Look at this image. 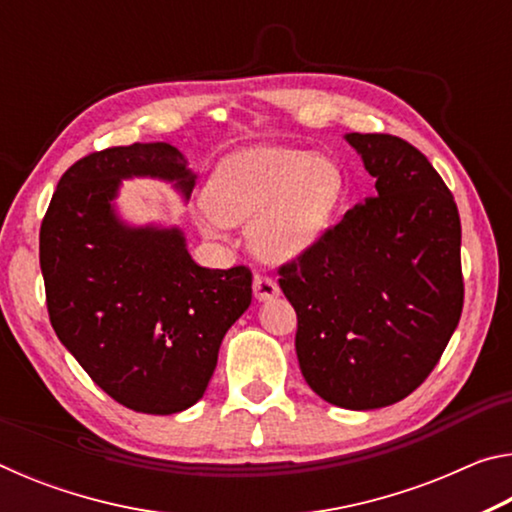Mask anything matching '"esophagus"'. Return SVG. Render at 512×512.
<instances>
[{"label": "esophagus", "mask_w": 512, "mask_h": 512, "mask_svg": "<svg viewBox=\"0 0 512 512\" xmlns=\"http://www.w3.org/2000/svg\"><path fill=\"white\" fill-rule=\"evenodd\" d=\"M253 293H255V298H257L259 302H264V300H273V298L280 296V287H277V282L271 280V277L255 275V280H253Z\"/></svg>", "instance_id": "obj_1"}]
</instances>
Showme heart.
<instances>
[{
	"label": "heart",
	"mask_w": 512,
	"mask_h": 512,
	"mask_svg": "<svg viewBox=\"0 0 512 512\" xmlns=\"http://www.w3.org/2000/svg\"><path fill=\"white\" fill-rule=\"evenodd\" d=\"M343 171L334 160L291 146H250L232 153L205 187L203 232L248 225V241L266 262H289L314 244L339 207Z\"/></svg>",
	"instance_id": "obj_1"
}]
</instances>
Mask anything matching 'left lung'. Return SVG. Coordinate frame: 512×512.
Here are the masks:
<instances>
[{
	"label": "left lung",
	"instance_id": "obj_1",
	"mask_svg": "<svg viewBox=\"0 0 512 512\" xmlns=\"http://www.w3.org/2000/svg\"><path fill=\"white\" fill-rule=\"evenodd\" d=\"M377 180L314 246L280 268L298 314L302 377L352 411L391 406L429 372L463 311L461 219L431 162L393 135H345Z\"/></svg>",
	"mask_w": 512,
	"mask_h": 512
}]
</instances>
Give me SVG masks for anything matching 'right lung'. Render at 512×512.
I'll list each match as a JSON object with an SVG mask.
<instances>
[{"instance_id":"add662e5","label":"right lung","mask_w":512,"mask_h":512,"mask_svg":"<svg viewBox=\"0 0 512 512\" xmlns=\"http://www.w3.org/2000/svg\"><path fill=\"white\" fill-rule=\"evenodd\" d=\"M155 178L189 201L196 173L167 142L85 155L40 228L49 320L94 384L128 409L171 415L201 400L221 341L253 300L246 266H198L176 225L117 212L121 180Z\"/></svg>"}]
</instances>
